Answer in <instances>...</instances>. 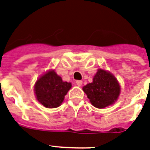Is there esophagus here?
<instances>
[{"label":"esophagus","mask_w":150,"mask_h":150,"mask_svg":"<svg viewBox=\"0 0 150 150\" xmlns=\"http://www.w3.org/2000/svg\"><path fill=\"white\" fill-rule=\"evenodd\" d=\"M76 85H77L78 86H81V85H82V81H81V80H77V81H76Z\"/></svg>","instance_id":"1"}]
</instances>
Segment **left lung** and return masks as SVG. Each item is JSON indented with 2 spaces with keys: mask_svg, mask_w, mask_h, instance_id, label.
I'll list each match as a JSON object with an SVG mask.
<instances>
[{
  "mask_svg": "<svg viewBox=\"0 0 150 150\" xmlns=\"http://www.w3.org/2000/svg\"><path fill=\"white\" fill-rule=\"evenodd\" d=\"M83 91L93 106L103 109L117 100L120 86L114 75L103 69H98L93 81L84 86Z\"/></svg>",
  "mask_w": 150,
  "mask_h": 150,
  "instance_id": "1",
  "label": "left lung"
}]
</instances>
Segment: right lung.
Segmentation results:
<instances>
[{
  "label": "right lung",
  "instance_id": "add662e5",
  "mask_svg": "<svg viewBox=\"0 0 150 150\" xmlns=\"http://www.w3.org/2000/svg\"><path fill=\"white\" fill-rule=\"evenodd\" d=\"M71 87L70 82L63 81L54 71H50L38 80L35 92L38 101L44 106L57 108L62 103L64 96Z\"/></svg>",
  "mask_w": 150,
  "mask_h": 150
}]
</instances>
